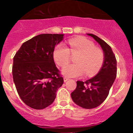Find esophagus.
I'll use <instances>...</instances> for the list:
<instances>
[{
	"mask_svg": "<svg viewBox=\"0 0 133 133\" xmlns=\"http://www.w3.org/2000/svg\"><path fill=\"white\" fill-rule=\"evenodd\" d=\"M69 79L68 78H67V77H64V82H66V81H68Z\"/></svg>",
	"mask_w": 133,
	"mask_h": 133,
	"instance_id": "1",
	"label": "esophagus"
}]
</instances>
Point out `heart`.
<instances>
[{
  "mask_svg": "<svg viewBox=\"0 0 133 133\" xmlns=\"http://www.w3.org/2000/svg\"><path fill=\"white\" fill-rule=\"evenodd\" d=\"M69 49L63 44L55 46L54 58L56 63L64 67L69 63L71 53H78L74 62L62 69V72L68 77H78L84 72L87 76H93L100 71L104 61L105 55L103 50L96 47L95 45L85 37L74 38L68 42Z\"/></svg>",
  "mask_w": 133,
  "mask_h": 133,
  "instance_id": "1",
  "label": "heart"
}]
</instances>
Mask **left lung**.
Returning <instances> with one entry per match:
<instances>
[{"mask_svg":"<svg viewBox=\"0 0 133 133\" xmlns=\"http://www.w3.org/2000/svg\"><path fill=\"white\" fill-rule=\"evenodd\" d=\"M93 37L104 52L102 68L95 76L86 81H77L76 88L71 93L74 103L84 109H90L102 104L109 95L117 76V60L111 47L105 41L93 34Z\"/></svg>","mask_w":133,"mask_h":133,"instance_id":"1","label":"left lung"}]
</instances>
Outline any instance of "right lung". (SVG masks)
Returning a JSON list of instances; mask_svg holds the SVG:
<instances>
[{
	"mask_svg": "<svg viewBox=\"0 0 133 133\" xmlns=\"http://www.w3.org/2000/svg\"><path fill=\"white\" fill-rule=\"evenodd\" d=\"M63 34H41L23 43L14 58L13 81L23 102L43 109L53 103L64 83L54 60L55 45Z\"/></svg>",
	"mask_w": 133,
	"mask_h": 133,
	"instance_id": "obj_1",
	"label": "right lung"
}]
</instances>
